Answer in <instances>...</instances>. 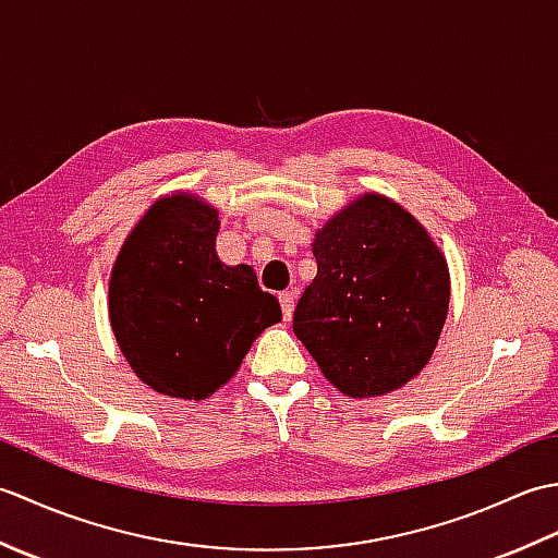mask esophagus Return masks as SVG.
I'll return each instance as SVG.
<instances>
[{"label": "esophagus", "instance_id": "esophagus-1", "mask_svg": "<svg viewBox=\"0 0 558 558\" xmlns=\"http://www.w3.org/2000/svg\"><path fill=\"white\" fill-rule=\"evenodd\" d=\"M278 300L282 306V316H286V322H290L294 312V292H280Z\"/></svg>", "mask_w": 558, "mask_h": 558}]
</instances>
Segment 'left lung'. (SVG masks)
I'll list each match as a JSON object with an SVG mask.
<instances>
[{"label": "left lung", "instance_id": "8db88e82", "mask_svg": "<svg viewBox=\"0 0 558 558\" xmlns=\"http://www.w3.org/2000/svg\"><path fill=\"white\" fill-rule=\"evenodd\" d=\"M316 278L292 328L342 396L378 398L412 381L441 338L450 302L446 256L424 225L366 192L318 228Z\"/></svg>", "mask_w": 558, "mask_h": 558}]
</instances>
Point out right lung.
Listing matches in <instances>:
<instances>
[{
	"label": "right lung",
	"instance_id": "right-lung-1",
	"mask_svg": "<svg viewBox=\"0 0 558 558\" xmlns=\"http://www.w3.org/2000/svg\"><path fill=\"white\" fill-rule=\"evenodd\" d=\"M218 208L186 189L160 196L110 270L117 345L148 388L206 400L240 369L258 333L282 318L252 266L222 264Z\"/></svg>",
	"mask_w": 558,
	"mask_h": 558
}]
</instances>
